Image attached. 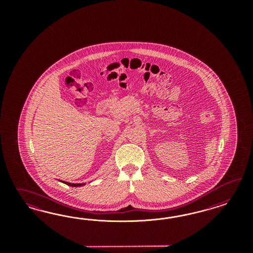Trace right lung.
<instances>
[{
  "label": "right lung",
  "instance_id": "add662e5",
  "mask_svg": "<svg viewBox=\"0 0 253 253\" xmlns=\"http://www.w3.org/2000/svg\"><path fill=\"white\" fill-rule=\"evenodd\" d=\"M64 184H68V185H70V186H81V185H84L85 184H70V183H68V182H63Z\"/></svg>",
  "mask_w": 253,
  "mask_h": 253
}]
</instances>
